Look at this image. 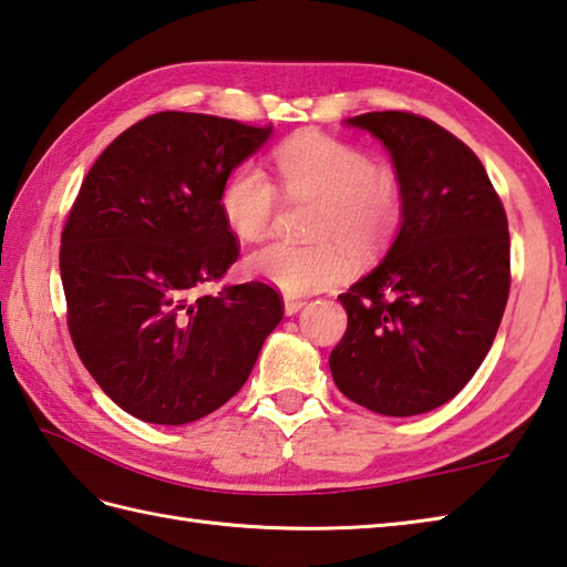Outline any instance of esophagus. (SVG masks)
I'll list each match as a JSON object with an SVG mask.
<instances>
[{
	"mask_svg": "<svg viewBox=\"0 0 567 567\" xmlns=\"http://www.w3.org/2000/svg\"><path fill=\"white\" fill-rule=\"evenodd\" d=\"M306 306V298H293V296H286L284 298V308H286V316H293L298 313L300 308Z\"/></svg>",
	"mask_w": 567,
	"mask_h": 567,
	"instance_id": "34e87169",
	"label": "esophagus"
}]
</instances>
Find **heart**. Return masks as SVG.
I'll use <instances>...</instances> for the list:
<instances>
[{
	"mask_svg": "<svg viewBox=\"0 0 567 567\" xmlns=\"http://www.w3.org/2000/svg\"><path fill=\"white\" fill-rule=\"evenodd\" d=\"M274 168L288 200H316L318 245L276 241L247 261L257 279L288 296H303L340 284L350 274V257H372L396 235L403 217V186L391 166L374 164L364 148L320 132L286 138L274 152ZM219 213L241 241L271 235L279 215V190L259 166L229 173L219 190Z\"/></svg>",
	"mask_w": 567,
	"mask_h": 567,
	"instance_id": "obj_1",
	"label": "heart"
}]
</instances>
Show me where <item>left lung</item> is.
I'll use <instances>...</instances> for the list:
<instances>
[{
	"label": "left lung",
	"mask_w": 567,
	"mask_h": 567,
	"mask_svg": "<svg viewBox=\"0 0 567 567\" xmlns=\"http://www.w3.org/2000/svg\"><path fill=\"white\" fill-rule=\"evenodd\" d=\"M394 158L401 233L340 303L348 330L330 352L334 384L381 415L443 406L475 377L512 286L509 223L472 148L441 124L384 110L348 120Z\"/></svg>",
	"instance_id": "left-lung-1"
}]
</instances>
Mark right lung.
Wrapping results in <instances>:
<instances>
[{
	"instance_id": "add662e5",
	"label": "right lung",
	"mask_w": 567,
	"mask_h": 567,
	"mask_svg": "<svg viewBox=\"0 0 567 567\" xmlns=\"http://www.w3.org/2000/svg\"><path fill=\"white\" fill-rule=\"evenodd\" d=\"M269 134L156 112L114 138L80 186L61 235L68 330L92 379L136 419L183 425L223 406L284 318L264 281L200 293L239 257L219 190Z\"/></svg>"
}]
</instances>
